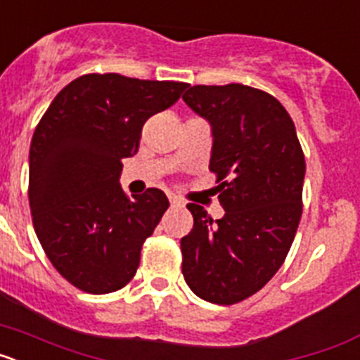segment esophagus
Listing matches in <instances>:
<instances>
[{
	"mask_svg": "<svg viewBox=\"0 0 360 360\" xmlns=\"http://www.w3.org/2000/svg\"><path fill=\"white\" fill-rule=\"evenodd\" d=\"M169 202H171V205H182V200L176 198L174 195H169Z\"/></svg>",
	"mask_w": 360,
	"mask_h": 360,
	"instance_id": "obj_1",
	"label": "esophagus"
}]
</instances>
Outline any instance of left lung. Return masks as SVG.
<instances>
[{
  "mask_svg": "<svg viewBox=\"0 0 360 360\" xmlns=\"http://www.w3.org/2000/svg\"><path fill=\"white\" fill-rule=\"evenodd\" d=\"M184 103L211 126L209 169L225 214L189 203L182 272L198 297L234 304L262 290L283 265L303 212L304 155L278 98L243 84L189 86Z\"/></svg>",
  "mask_w": 360,
  "mask_h": 360,
  "instance_id": "left-lung-1",
  "label": "left lung"
}]
</instances>
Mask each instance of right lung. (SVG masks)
Returning a JSON list of instances; mask_svg holds the SVG:
<instances>
[{
    "instance_id": "1",
    "label": "right lung",
    "mask_w": 360,
    "mask_h": 360,
    "mask_svg": "<svg viewBox=\"0 0 360 360\" xmlns=\"http://www.w3.org/2000/svg\"><path fill=\"white\" fill-rule=\"evenodd\" d=\"M186 82L88 73L65 86L37 124L28 157L34 229L52 265L73 287H126L141 249L169 207L160 189L128 198L122 158L139 151L142 126L176 103Z\"/></svg>"
}]
</instances>
